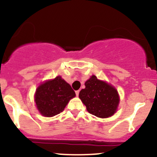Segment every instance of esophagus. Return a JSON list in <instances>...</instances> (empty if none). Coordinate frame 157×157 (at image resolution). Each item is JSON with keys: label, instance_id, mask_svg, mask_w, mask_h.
Here are the masks:
<instances>
[{"label": "esophagus", "instance_id": "1", "mask_svg": "<svg viewBox=\"0 0 157 157\" xmlns=\"http://www.w3.org/2000/svg\"><path fill=\"white\" fill-rule=\"evenodd\" d=\"M75 93H76V95H77V96H78V95H79V93H80V91H79V90H77V91H75Z\"/></svg>", "mask_w": 157, "mask_h": 157}]
</instances>
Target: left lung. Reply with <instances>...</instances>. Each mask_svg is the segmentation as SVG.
<instances>
[{
  "label": "left lung",
  "mask_w": 157,
  "mask_h": 157,
  "mask_svg": "<svg viewBox=\"0 0 157 157\" xmlns=\"http://www.w3.org/2000/svg\"><path fill=\"white\" fill-rule=\"evenodd\" d=\"M86 88L79 94V97L90 113L100 118L111 117L116 112L120 97L117 89L105 81L92 75L85 82Z\"/></svg>",
  "instance_id": "left-lung-1"
}]
</instances>
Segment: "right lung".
<instances>
[{"label": "right lung", "mask_w": 157, "mask_h": 157, "mask_svg": "<svg viewBox=\"0 0 157 157\" xmlns=\"http://www.w3.org/2000/svg\"><path fill=\"white\" fill-rule=\"evenodd\" d=\"M75 96L71 86L57 76L40 85L36 90L35 101L39 112L43 116L51 117L62 112Z\"/></svg>", "instance_id": "1"}]
</instances>
